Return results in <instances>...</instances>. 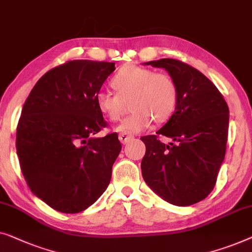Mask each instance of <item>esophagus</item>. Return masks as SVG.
I'll return each instance as SVG.
<instances>
[{"label":"esophagus","mask_w":252,"mask_h":252,"mask_svg":"<svg viewBox=\"0 0 252 252\" xmlns=\"http://www.w3.org/2000/svg\"><path fill=\"white\" fill-rule=\"evenodd\" d=\"M132 138H133V136L131 133H129V132H121V133L119 134V139H120V141H121L122 144L127 143V141L132 139Z\"/></svg>","instance_id":"esophagus-1"}]
</instances>
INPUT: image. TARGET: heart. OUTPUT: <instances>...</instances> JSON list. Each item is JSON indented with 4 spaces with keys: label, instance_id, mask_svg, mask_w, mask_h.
Returning <instances> with one entry per match:
<instances>
[{
    "label": "heart",
    "instance_id": "obj_1",
    "mask_svg": "<svg viewBox=\"0 0 252 252\" xmlns=\"http://www.w3.org/2000/svg\"><path fill=\"white\" fill-rule=\"evenodd\" d=\"M116 94L99 91L95 105L109 121L120 120L126 102H130L131 114L118 126L123 132H140L152 125L153 120L164 122L173 114L178 104V86L166 73L136 65L122 67L112 80Z\"/></svg>",
    "mask_w": 252,
    "mask_h": 252
}]
</instances>
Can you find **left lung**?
<instances>
[{
    "instance_id": "1",
    "label": "left lung",
    "mask_w": 252,
    "mask_h": 252,
    "mask_svg": "<svg viewBox=\"0 0 252 252\" xmlns=\"http://www.w3.org/2000/svg\"><path fill=\"white\" fill-rule=\"evenodd\" d=\"M164 68L178 86V104L157 134L140 139L146 146L141 173L163 200L186 207L204 200L217 182L226 153L229 111L214 83L200 70L180 60L164 58L147 63ZM160 135L173 143L163 144Z\"/></svg>"
}]
</instances>
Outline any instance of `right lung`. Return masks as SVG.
Listing matches in <instances>:
<instances>
[{
  "label": "right lung",
  "instance_id": "1",
  "mask_svg": "<svg viewBox=\"0 0 252 252\" xmlns=\"http://www.w3.org/2000/svg\"><path fill=\"white\" fill-rule=\"evenodd\" d=\"M115 63L69 60L44 74L25 101L17 126L20 169L34 195L63 214L94 204L112 178L121 152L118 133L94 137L107 126L95 94Z\"/></svg>",
  "mask_w": 252,
  "mask_h": 252
}]
</instances>
